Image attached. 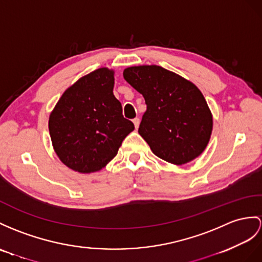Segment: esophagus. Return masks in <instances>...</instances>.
Wrapping results in <instances>:
<instances>
[{
    "instance_id": "34e87169",
    "label": "esophagus",
    "mask_w": 262,
    "mask_h": 262,
    "mask_svg": "<svg viewBox=\"0 0 262 262\" xmlns=\"http://www.w3.org/2000/svg\"><path fill=\"white\" fill-rule=\"evenodd\" d=\"M133 123H135L136 129H138L139 124H140V119H139V118H135V119H133Z\"/></svg>"
}]
</instances>
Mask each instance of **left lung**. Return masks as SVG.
I'll return each instance as SVG.
<instances>
[{
  "label": "left lung",
  "instance_id": "1",
  "mask_svg": "<svg viewBox=\"0 0 262 262\" xmlns=\"http://www.w3.org/2000/svg\"><path fill=\"white\" fill-rule=\"evenodd\" d=\"M123 76L145 100L139 135L157 157L181 165L205 151L212 133V113L192 82L159 66L126 68Z\"/></svg>",
  "mask_w": 262,
  "mask_h": 262
}]
</instances>
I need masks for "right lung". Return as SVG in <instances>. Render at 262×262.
Wrapping results in <instances>:
<instances>
[{
	"label": "right lung",
	"instance_id": "obj_1",
	"mask_svg": "<svg viewBox=\"0 0 262 262\" xmlns=\"http://www.w3.org/2000/svg\"><path fill=\"white\" fill-rule=\"evenodd\" d=\"M114 71L100 68L68 88L50 113L49 131L61 162L80 173L100 171L135 125L113 94Z\"/></svg>",
	"mask_w": 262,
	"mask_h": 262
}]
</instances>
